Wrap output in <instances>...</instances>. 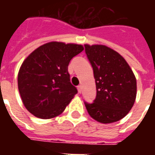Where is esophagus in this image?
Wrapping results in <instances>:
<instances>
[{
	"label": "esophagus",
	"mask_w": 155,
	"mask_h": 155,
	"mask_svg": "<svg viewBox=\"0 0 155 155\" xmlns=\"http://www.w3.org/2000/svg\"><path fill=\"white\" fill-rule=\"evenodd\" d=\"M77 89H78V92L81 94V92H82V86H81V85H79V86L77 87Z\"/></svg>",
	"instance_id": "1"
}]
</instances>
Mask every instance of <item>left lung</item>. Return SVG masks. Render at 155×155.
Listing matches in <instances>:
<instances>
[{
    "instance_id": "8db88e82",
    "label": "left lung",
    "mask_w": 155,
    "mask_h": 155,
    "mask_svg": "<svg viewBox=\"0 0 155 155\" xmlns=\"http://www.w3.org/2000/svg\"><path fill=\"white\" fill-rule=\"evenodd\" d=\"M85 53L94 71L96 98L85 104L88 113L102 124L123 119L136 99V78L124 58L104 45L85 44Z\"/></svg>"
}]
</instances>
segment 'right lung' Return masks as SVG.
<instances>
[{
	"mask_svg": "<svg viewBox=\"0 0 155 155\" xmlns=\"http://www.w3.org/2000/svg\"><path fill=\"white\" fill-rule=\"evenodd\" d=\"M83 50L82 45L51 41L25 58L19 70L18 89L30 113L46 120L64 110L77 94L70 81L68 65Z\"/></svg>",
	"mask_w": 155,
	"mask_h": 155,
	"instance_id": "1",
	"label": "right lung"
}]
</instances>
